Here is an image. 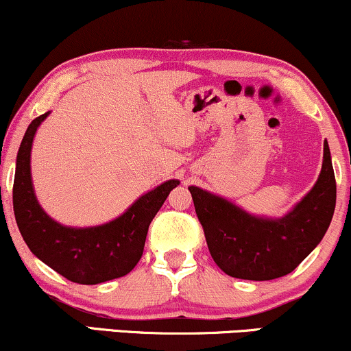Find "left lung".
Here are the masks:
<instances>
[{
  "mask_svg": "<svg viewBox=\"0 0 351 351\" xmlns=\"http://www.w3.org/2000/svg\"><path fill=\"white\" fill-rule=\"evenodd\" d=\"M189 190L216 265L229 276L254 281L291 274L322 241L337 200L327 140L317 182L281 218L250 215L195 185Z\"/></svg>",
  "mask_w": 351,
  "mask_h": 351,
  "instance_id": "8db88e82",
  "label": "left lung"
}]
</instances>
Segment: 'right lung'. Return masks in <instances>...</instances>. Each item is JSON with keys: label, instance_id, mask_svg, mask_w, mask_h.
<instances>
[{"label": "right lung", "instance_id": "1", "mask_svg": "<svg viewBox=\"0 0 351 351\" xmlns=\"http://www.w3.org/2000/svg\"><path fill=\"white\" fill-rule=\"evenodd\" d=\"M49 114L32 120L17 151L12 206L21 236L37 258L75 283L97 285L120 278L140 262L151 221L180 182L166 180L109 223L89 228L60 224L38 205L30 176L34 136Z\"/></svg>", "mask_w": 351, "mask_h": 351}]
</instances>
